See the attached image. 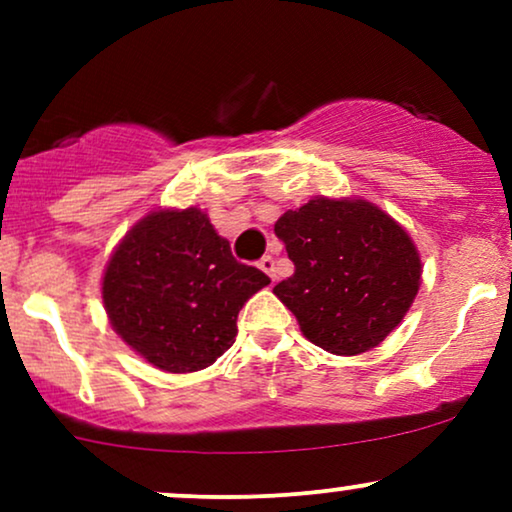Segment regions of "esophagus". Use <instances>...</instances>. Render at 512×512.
I'll return each mask as SVG.
<instances>
[{
	"label": "esophagus",
	"instance_id": "1",
	"mask_svg": "<svg viewBox=\"0 0 512 512\" xmlns=\"http://www.w3.org/2000/svg\"><path fill=\"white\" fill-rule=\"evenodd\" d=\"M257 267H260L264 274H269V276H272V279H274V257H272V255H264L262 260L257 262Z\"/></svg>",
	"mask_w": 512,
	"mask_h": 512
}]
</instances>
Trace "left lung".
<instances>
[{"label":"left lung","instance_id":"1","mask_svg":"<svg viewBox=\"0 0 512 512\" xmlns=\"http://www.w3.org/2000/svg\"><path fill=\"white\" fill-rule=\"evenodd\" d=\"M293 274L274 293L320 349L356 356L402 322L421 260L399 223L363 199H310L274 223Z\"/></svg>","mask_w":512,"mask_h":512}]
</instances>
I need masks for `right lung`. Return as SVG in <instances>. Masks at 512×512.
Listing matches in <instances>:
<instances>
[{"label":"right lung","mask_w":512,"mask_h":512,"mask_svg":"<svg viewBox=\"0 0 512 512\" xmlns=\"http://www.w3.org/2000/svg\"><path fill=\"white\" fill-rule=\"evenodd\" d=\"M267 284V274L233 257L207 214L154 211L110 257L103 303L137 354L168 373H192L231 349L240 308Z\"/></svg>","instance_id":"add662e5"}]
</instances>
